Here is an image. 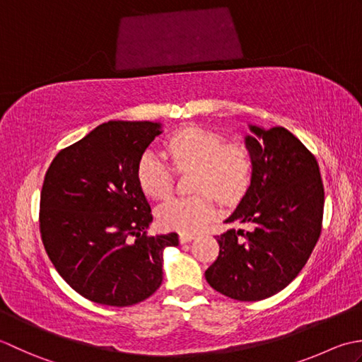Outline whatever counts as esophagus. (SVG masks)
Instances as JSON below:
<instances>
[{
	"label": "esophagus",
	"instance_id": "obj_1",
	"mask_svg": "<svg viewBox=\"0 0 362 362\" xmlns=\"http://www.w3.org/2000/svg\"><path fill=\"white\" fill-rule=\"evenodd\" d=\"M192 239H195V234H192V233H181V234H180L181 243H187V242H190Z\"/></svg>",
	"mask_w": 362,
	"mask_h": 362
}]
</instances>
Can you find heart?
Wrapping results in <instances>:
<instances>
[{"mask_svg":"<svg viewBox=\"0 0 362 362\" xmlns=\"http://www.w3.org/2000/svg\"><path fill=\"white\" fill-rule=\"evenodd\" d=\"M165 150L176 172L194 170V195L172 198L158 209V222L165 230L194 233L216 214L214 198L225 206L238 203L253 178V154L247 145L228 142L220 132L189 127L165 140ZM162 154L146 150L139 159L137 180L153 200L172 195L175 171Z\"/></svg>","mask_w":362,"mask_h":362,"instance_id":"1","label":"heart"}]
</instances>
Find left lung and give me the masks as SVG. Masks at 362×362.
<instances>
[{
	"mask_svg": "<svg viewBox=\"0 0 362 362\" xmlns=\"http://www.w3.org/2000/svg\"><path fill=\"white\" fill-rule=\"evenodd\" d=\"M252 131V184L225 220L248 230L217 235L218 256L204 272L212 289L239 301L269 298L300 274L320 238L325 204L314 154L286 128Z\"/></svg>",
	"mask_w": 362,
	"mask_h": 362,
	"instance_id": "left-lung-1",
	"label": "left lung"
}]
</instances>
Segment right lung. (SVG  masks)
<instances>
[{"label": "right lung", "instance_id": "1", "mask_svg": "<svg viewBox=\"0 0 362 362\" xmlns=\"http://www.w3.org/2000/svg\"><path fill=\"white\" fill-rule=\"evenodd\" d=\"M153 122H107L56 154L40 192L43 247L65 281L107 306L140 303L162 283V250L178 234L150 235L151 208L137 164Z\"/></svg>", "mask_w": 362, "mask_h": 362}]
</instances>
